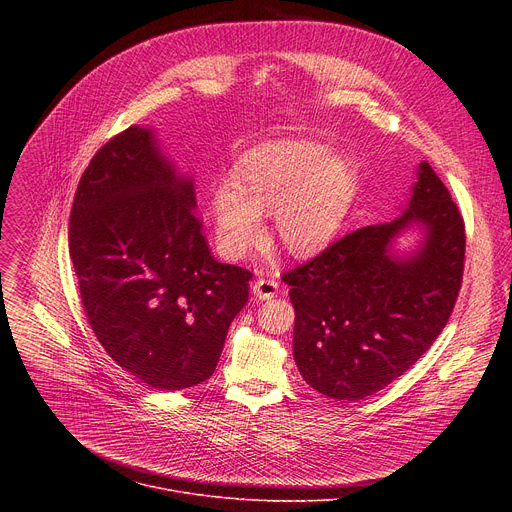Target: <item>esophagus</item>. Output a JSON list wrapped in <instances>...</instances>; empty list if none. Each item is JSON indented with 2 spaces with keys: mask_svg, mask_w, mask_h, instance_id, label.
Wrapping results in <instances>:
<instances>
[{
  "mask_svg": "<svg viewBox=\"0 0 512 512\" xmlns=\"http://www.w3.org/2000/svg\"><path fill=\"white\" fill-rule=\"evenodd\" d=\"M277 289H279V283L275 279H265V277H259L255 283H253V294L259 298V300H271L277 296Z\"/></svg>",
  "mask_w": 512,
  "mask_h": 512,
  "instance_id": "34e87169",
  "label": "esophagus"
}]
</instances>
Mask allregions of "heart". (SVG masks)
I'll return each instance as SVG.
<instances>
[{"label": "heart", "mask_w": 512, "mask_h": 512, "mask_svg": "<svg viewBox=\"0 0 512 512\" xmlns=\"http://www.w3.org/2000/svg\"><path fill=\"white\" fill-rule=\"evenodd\" d=\"M356 190L352 164L314 141H273L237 166L235 180L210 190L216 247L227 259L245 257L263 237L273 212L279 243L298 257L320 251L340 229Z\"/></svg>", "instance_id": "1"}]
</instances>
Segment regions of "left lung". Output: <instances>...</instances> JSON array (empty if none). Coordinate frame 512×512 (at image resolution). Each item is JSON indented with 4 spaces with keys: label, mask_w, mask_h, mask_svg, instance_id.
<instances>
[{
    "label": "left lung",
    "mask_w": 512,
    "mask_h": 512,
    "mask_svg": "<svg viewBox=\"0 0 512 512\" xmlns=\"http://www.w3.org/2000/svg\"><path fill=\"white\" fill-rule=\"evenodd\" d=\"M409 226H419L424 241L397 258L392 241ZM464 253L462 214L421 162L399 218L362 227L281 275L291 285L294 358L304 381L326 397L358 401L401 377L448 324Z\"/></svg>",
    "instance_id": "left-lung-1"
}]
</instances>
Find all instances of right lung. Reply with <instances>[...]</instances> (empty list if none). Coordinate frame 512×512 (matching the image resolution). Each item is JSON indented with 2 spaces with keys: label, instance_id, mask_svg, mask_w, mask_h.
Returning <instances> with one entry per match:
<instances>
[{
  "label": "right lung",
  "instance_id": "right-lung-1",
  "mask_svg": "<svg viewBox=\"0 0 512 512\" xmlns=\"http://www.w3.org/2000/svg\"><path fill=\"white\" fill-rule=\"evenodd\" d=\"M192 178L131 125L93 156L70 210L68 247L89 324L107 354L158 391L204 383L251 271L216 261Z\"/></svg>",
  "mask_w": 512,
  "mask_h": 512
}]
</instances>
